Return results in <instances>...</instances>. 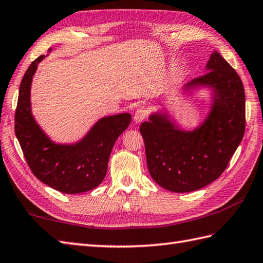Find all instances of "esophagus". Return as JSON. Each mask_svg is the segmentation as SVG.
Wrapping results in <instances>:
<instances>
[{
	"label": "esophagus",
	"mask_w": 263,
	"mask_h": 263,
	"mask_svg": "<svg viewBox=\"0 0 263 263\" xmlns=\"http://www.w3.org/2000/svg\"><path fill=\"white\" fill-rule=\"evenodd\" d=\"M147 116V109L143 108V107H140L138 108L136 110L135 113V121L138 123V122H142L144 119H146Z\"/></svg>",
	"instance_id": "34e87169"
}]
</instances>
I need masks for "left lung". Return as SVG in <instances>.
I'll return each mask as SVG.
<instances>
[{
	"instance_id": "left-lung-1",
	"label": "left lung",
	"mask_w": 263,
	"mask_h": 263,
	"mask_svg": "<svg viewBox=\"0 0 263 263\" xmlns=\"http://www.w3.org/2000/svg\"><path fill=\"white\" fill-rule=\"evenodd\" d=\"M205 73L185 86L211 87V110L193 131L176 128L167 116L153 114L140 125L147 165L154 181L168 191L191 192L219 177L245 131V92L241 78L215 51Z\"/></svg>"
}]
</instances>
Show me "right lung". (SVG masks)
<instances>
[{
    "label": "right lung",
    "instance_id": "right-lung-1",
    "mask_svg": "<svg viewBox=\"0 0 263 263\" xmlns=\"http://www.w3.org/2000/svg\"><path fill=\"white\" fill-rule=\"evenodd\" d=\"M44 58L41 55L33 61L21 80L14 115L16 139L28 166L39 181L63 193L90 191L103 182L111 149L130 124L131 115L103 117L74 144L54 143L36 123L30 107L32 77Z\"/></svg>",
    "mask_w": 263,
    "mask_h": 263
}]
</instances>
